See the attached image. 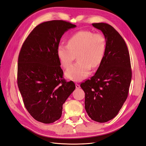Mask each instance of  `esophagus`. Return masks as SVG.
Returning a JSON list of instances; mask_svg holds the SVG:
<instances>
[{"mask_svg": "<svg viewBox=\"0 0 146 146\" xmlns=\"http://www.w3.org/2000/svg\"><path fill=\"white\" fill-rule=\"evenodd\" d=\"M76 88L77 89H78V88H80V86L78 85V84H77V83H76Z\"/></svg>", "mask_w": 146, "mask_h": 146, "instance_id": "obj_1", "label": "esophagus"}]
</instances>
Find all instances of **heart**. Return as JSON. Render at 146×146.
<instances>
[{
	"instance_id": "heart-1",
	"label": "heart",
	"mask_w": 146,
	"mask_h": 146,
	"mask_svg": "<svg viewBox=\"0 0 146 146\" xmlns=\"http://www.w3.org/2000/svg\"><path fill=\"white\" fill-rule=\"evenodd\" d=\"M106 40L103 35L89 30L75 33L68 41V44L60 43L56 54L64 68H68L77 55L78 61L67 70L66 76L73 81L80 82L90 73L91 67L96 68L103 60Z\"/></svg>"
}]
</instances>
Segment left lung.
Wrapping results in <instances>:
<instances>
[{
    "mask_svg": "<svg viewBox=\"0 0 146 146\" xmlns=\"http://www.w3.org/2000/svg\"><path fill=\"white\" fill-rule=\"evenodd\" d=\"M92 25L102 32L105 52L94 76L80 86L85 93V108L88 116L102 123L115 117L127 98L131 64L126 43L112 26L103 23Z\"/></svg>",
    "mask_w": 146,
    "mask_h": 146,
    "instance_id": "left-lung-1",
    "label": "left lung"
}]
</instances>
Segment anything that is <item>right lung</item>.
Returning a JSON list of instances; mask_svg holds the SVG:
<instances>
[{
	"instance_id": "obj_1",
	"label": "right lung",
	"mask_w": 146,
	"mask_h": 146,
	"mask_svg": "<svg viewBox=\"0 0 146 146\" xmlns=\"http://www.w3.org/2000/svg\"><path fill=\"white\" fill-rule=\"evenodd\" d=\"M76 25L54 20L37 25L26 38L17 64V85L26 109L35 120L50 123L58 120L63 105L76 89L62 79L56 54L63 35Z\"/></svg>"
}]
</instances>
